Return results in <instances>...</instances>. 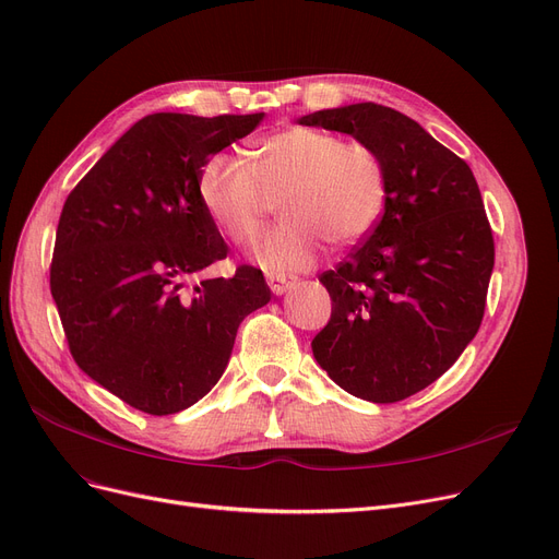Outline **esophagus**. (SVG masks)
Wrapping results in <instances>:
<instances>
[{
  "label": "esophagus",
  "instance_id": "1",
  "mask_svg": "<svg viewBox=\"0 0 559 559\" xmlns=\"http://www.w3.org/2000/svg\"><path fill=\"white\" fill-rule=\"evenodd\" d=\"M265 282H267V286H271V292H273L275 296H282V294H286L288 288H292V286L296 284V280H294V277H286V275H275V273H267V275H265Z\"/></svg>",
  "mask_w": 559,
  "mask_h": 559
}]
</instances>
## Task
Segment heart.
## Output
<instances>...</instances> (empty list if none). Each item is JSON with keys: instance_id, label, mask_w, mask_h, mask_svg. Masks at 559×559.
<instances>
[{"instance_id": "1", "label": "heart", "mask_w": 559, "mask_h": 559, "mask_svg": "<svg viewBox=\"0 0 559 559\" xmlns=\"http://www.w3.org/2000/svg\"><path fill=\"white\" fill-rule=\"evenodd\" d=\"M199 192L215 225L238 245L257 238L277 199L284 219L257 242V259L271 273H294L319 259L325 240L350 245L376 227L388 169L367 142L296 126L263 138L250 163L215 153Z\"/></svg>"}]
</instances>
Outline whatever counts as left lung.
<instances>
[{
    "label": "left lung",
    "instance_id": "left-lung-1",
    "mask_svg": "<svg viewBox=\"0 0 559 559\" xmlns=\"http://www.w3.org/2000/svg\"><path fill=\"white\" fill-rule=\"evenodd\" d=\"M371 144L388 169L369 238L319 280L332 314L311 342L342 390L394 404L431 385L477 334L496 263L473 169L392 107L357 103L300 119Z\"/></svg>",
    "mask_w": 559,
    "mask_h": 559
}]
</instances>
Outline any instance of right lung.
<instances>
[{"mask_svg": "<svg viewBox=\"0 0 559 559\" xmlns=\"http://www.w3.org/2000/svg\"><path fill=\"white\" fill-rule=\"evenodd\" d=\"M261 121L148 115L66 199L50 263L66 342L88 378L142 413L206 396L240 321L271 300L254 265L197 282L229 252L199 192L202 167Z\"/></svg>", "mask_w": 559, "mask_h": 559, "instance_id": "obj_1", "label": "right lung"}]
</instances>
